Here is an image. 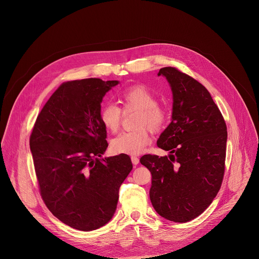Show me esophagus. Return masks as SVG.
Returning <instances> with one entry per match:
<instances>
[{"mask_svg": "<svg viewBox=\"0 0 259 259\" xmlns=\"http://www.w3.org/2000/svg\"><path fill=\"white\" fill-rule=\"evenodd\" d=\"M131 158H132V162H133V164H134V165H137V164H139V162H140V159H139V157H138V156H135V155H133Z\"/></svg>", "mask_w": 259, "mask_h": 259, "instance_id": "34e87169", "label": "esophagus"}]
</instances>
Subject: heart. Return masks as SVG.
<instances>
[{"label": "heart", "instance_id": "obj_1", "mask_svg": "<svg viewBox=\"0 0 259 259\" xmlns=\"http://www.w3.org/2000/svg\"><path fill=\"white\" fill-rule=\"evenodd\" d=\"M124 111H140L137 125L148 126L152 131L160 130L167 119V111L158 106L157 97L145 85H132L119 95ZM100 119L107 130L115 133L120 125L121 110L113 105H105L100 111ZM151 142L148 130L143 127L134 132H125L114 138L111 149L114 153L138 154Z\"/></svg>", "mask_w": 259, "mask_h": 259}]
</instances>
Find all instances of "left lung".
<instances>
[{
	"label": "left lung",
	"instance_id": "left-lung-1",
	"mask_svg": "<svg viewBox=\"0 0 259 259\" xmlns=\"http://www.w3.org/2000/svg\"><path fill=\"white\" fill-rule=\"evenodd\" d=\"M172 92L171 122L157 140L168 156L146 154L141 163L151 174L149 198L155 211L175 222L200 215L222 186L227 132L209 92L196 79L166 67Z\"/></svg>",
	"mask_w": 259,
	"mask_h": 259
}]
</instances>
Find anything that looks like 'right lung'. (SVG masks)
<instances>
[{"mask_svg": "<svg viewBox=\"0 0 259 259\" xmlns=\"http://www.w3.org/2000/svg\"><path fill=\"white\" fill-rule=\"evenodd\" d=\"M118 82L92 77L62 83L37 115L30 137L45 204L77 230H95L111 221L118 189L133 169L124 153L99 158L109 146L101 103Z\"/></svg>", "mask_w": 259, "mask_h": 259, "instance_id": "obj_1", "label": "right lung"}]
</instances>
